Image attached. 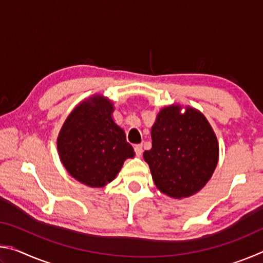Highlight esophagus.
<instances>
[{"instance_id":"obj_1","label":"esophagus","mask_w":263,"mask_h":263,"mask_svg":"<svg viewBox=\"0 0 263 263\" xmlns=\"http://www.w3.org/2000/svg\"><path fill=\"white\" fill-rule=\"evenodd\" d=\"M135 152L138 157H140V155L142 154V145L141 144H138L135 146Z\"/></svg>"}]
</instances>
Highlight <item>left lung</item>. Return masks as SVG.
Listing matches in <instances>:
<instances>
[{
	"label": "left lung",
	"mask_w": 263,
	"mask_h": 263,
	"mask_svg": "<svg viewBox=\"0 0 263 263\" xmlns=\"http://www.w3.org/2000/svg\"><path fill=\"white\" fill-rule=\"evenodd\" d=\"M181 105L160 110L152 126V148L145 151L157 188L181 199L198 193L215 172L219 157L217 137L201 111Z\"/></svg>",
	"instance_id": "obj_1"
}]
</instances>
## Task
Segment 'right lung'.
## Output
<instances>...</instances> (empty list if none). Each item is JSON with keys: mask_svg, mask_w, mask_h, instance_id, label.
Returning a JSON list of instances; mask_svg holds the SVG:
<instances>
[{"mask_svg": "<svg viewBox=\"0 0 263 263\" xmlns=\"http://www.w3.org/2000/svg\"><path fill=\"white\" fill-rule=\"evenodd\" d=\"M114 104L101 95L83 101L66 119L58 136V153L75 180L91 188L112 181L135 151L112 119Z\"/></svg>", "mask_w": 263, "mask_h": 263, "instance_id": "right-lung-1", "label": "right lung"}]
</instances>
